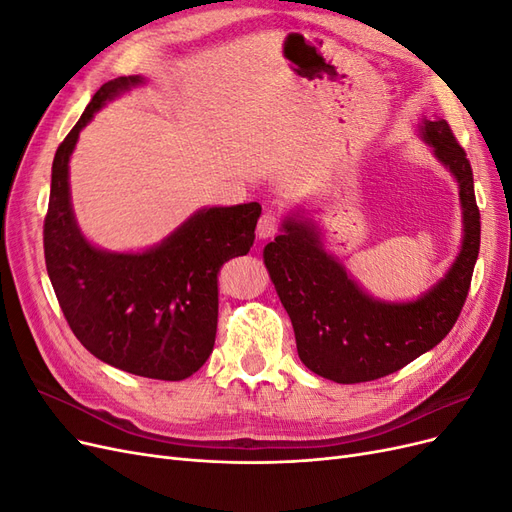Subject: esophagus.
I'll return each instance as SVG.
<instances>
[{
    "label": "esophagus",
    "instance_id": "esophagus-1",
    "mask_svg": "<svg viewBox=\"0 0 512 512\" xmlns=\"http://www.w3.org/2000/svg\"><path fill=\"white\" fill-rule=\"evenodd\" d=\"M277 226H280V220L275 218L273 213H265L262 215V218L258 220V226H256V237L258 239H271L275 232H277Z\"/></svg>",
    "mask_w": 512,
    "mask_h": 512
}]
</instances>
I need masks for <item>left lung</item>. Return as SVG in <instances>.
Instances as JSON below:
<instances>
[{
    "instance_id": "obj_1",
    "label": "left lung",
    "mask_w": 512,
    "mask_h": 512,
    "mask_svg": "<svg viewBox=\"0 0 512 512\" xmlns=\"http://www.w3.org/2000/svg\"><path fill=\"white\" fill-rule=\"evenodd\" d=\"M418 136L457 181L463 232L451 267L421 297H371L324 243L316 211L301 205L284 215L282 232L262 252L290 316L299 359L327 380L367 382L406 367L442 342L468 297L480 247L472 166L444 119H423Z\"/></svg>"
}]
</instances>
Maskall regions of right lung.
I'll return each mask as SVG.
<instances>
[{
  "label": "right lung",
  "mask_w": 512,
  "mask_h": 512,
  "mask_svg": "<svg viewBox=\"0 0 512 512\" xmlns=\"http://www.w3.org/2000/svg\"><path fill=\"white\" fill-rule=\"evenodd\" d=\"M145 83L141 74L104 83L59 145L44 260L72 333L96 359L134 376L185 380L213 350L218 271L226 260L250 252L260 205L203 207L138 252H111L85 237L70 196L72 151L100 108Z\"/></svg>",
  "instance_id": "right-lung-1"
}]
</instances>
